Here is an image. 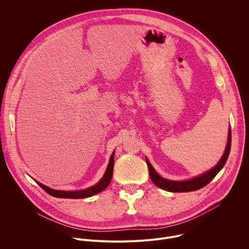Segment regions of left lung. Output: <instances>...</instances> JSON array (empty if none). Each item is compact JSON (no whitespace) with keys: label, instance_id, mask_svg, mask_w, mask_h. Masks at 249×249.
<instances>
[{"label":"left lung","instance_id":"1","mask_svg":"<svg viewBox=\"0 0 249 249\" xmlns=\"http://www.w3.org/2000/svg\"><path fill=\"white\" fill-rule=\"evenodd\" d=\"M231 145V128H230L227 147H226L225 153H224L223 157L221 158V160H219V162L214 167L211 168L210 170L204 172L201 175L195 176V177H193V178L188 179V180L175 181V180H169V179L163 178V177H161L155 170V168L153 167V165L151 164L149 160L146 158L151 179L158 187H160L165 191H169V192H190V191L198 190V189L206 186L208 183H210L213 180V178H214V177L220 172V170L224 167V165L229 158V155H230Z\"/></svg>","mask_w":249,"mask_h":249}]
</instances>
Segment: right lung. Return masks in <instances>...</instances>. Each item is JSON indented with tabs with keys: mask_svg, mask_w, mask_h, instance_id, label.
Returning a JSON list of instances; mask_svg holds the SVG:
<instances>
[{
	"mask_svg": "<svg viewBox=\"0 0 249 249\" xmlns=\"http://www.w3.org/2000/svg\"><path fill=\"white\" fill-rule=\"evenodd\" d=\"M113 166H114V152L112 153V155L110 156L109 159V162L107 167H106V170L103 174V176L101 177V179L94 184L93 186H90L89 188L83 189V190H77V191H65V190H56V189H52L38 181H36V183L42 188L44 189V191H46L49 195L53 196V197H57V198H70V199H83V198H88L90 196H93L101 191H103L106 187H107L112 179V175H113Z\"/></svg>",
	"mask_w": 249,
	"mask_h": 249,
	"instance_id": "obj_1",
	"label": "right lung"
}]
</instances>
